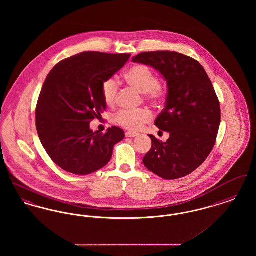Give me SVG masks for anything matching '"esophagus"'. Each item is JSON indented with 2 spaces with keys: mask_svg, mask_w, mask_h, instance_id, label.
I'll return each mask as SVG.
<instances>
[{
  "mask_svg": "<svg viewBox=\"0 0 256 256\" xmlns=\"http://www.w3.org/2000/svg\"><path fill=\"white\" fill-rule=\"evenodd\" d=\"M138 135V134H136V132H126V137H128V138H134V137H136Z\"/></svg>",
  "mask_w": 256,
  "mask_h": 256,
  "instance_id": "34e87169",
  "label": "esophagus"
}]
</instances>
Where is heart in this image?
I'll list each match as a JSON object with an SVG mask.
<instances>
[{
	"label": "heart",
	"mask_w": 256,
	"mask_h": 256,
	"mask_svg": "<svg viewBox=\"0 0 256 256\" xmlns=\"http://www.w3.org/2000/svg\"><path fill=\"white\" fill-rule=\"evenodd\" d=\"M124 78L126 82L152 100H158L164 96V91L158 86V78L148 66L143 64L134 65L130 68ZM102 95L108 106H113L116 102L118 94V84L114 78H108L102 84ZM152 119V114L148 110H140L136 111L124 110L117 114L116 122L124 128L132 130H138L142 126Z\"/></svg>",
	"instance_id": "obj_1"
}]
</instances>
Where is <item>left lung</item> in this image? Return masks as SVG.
<instances>
[{"label": "left lung", "instance_id": "obj_1", "mask_svg": "<svg viewBox=\"0 0 256 256\" xmlns=\"http://www.w3.org/2000/svg\"><path fill=\"white\" fill-rule=\"evenodd\" d=\"M132 61L158 71L168 87L154 124L170 137L160 142L148 134L152 148L143 163L164 180L183 178L206 161L215 145L220 108L214 87L200 62L176 52H141Z\"/></svg>", "mask_w": 256, "mask_h": 256}]
</instances>
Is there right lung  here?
Returning <instances> with one entry per match:
<instances>
[{"label":"right lung","mask_w":256,"mask_h":256,"mask_svg":"<svg viewBox=\"0 0 256 256\" xmlns=\"http://www.w3.org/2000/svg\"><path fill=\"white\" fill-rule=\"evenodd\" d=\"M130 58V54L84 52L58 62L47 76L37 102V132L61 169L84 176L110 162L124 132L117 126L104 134L94 132L90 122L106 108L102 84Z\"/></svg>","instance_id":"1"}]
</instances>
